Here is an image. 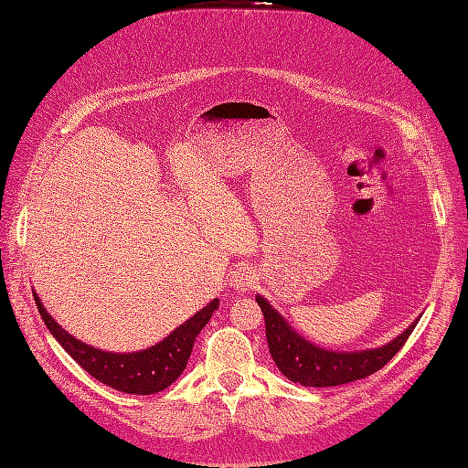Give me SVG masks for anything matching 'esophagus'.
Here are the masks:
<instances>
[{
  "mask_svg": "<svg viewBox=\"0 0 468 468\" xmlns=\"http://www.w3.org/2000/svg\"><path fill=\"white\" fill-rule=\"evenodd\" d=\"M258 281V275L256 271H253L251 267H238L236 271H232V277H230V285L234 287L236 292H248L253 285H256Z\"/></svg>",
  "mask_w": 468,
  "mask_h": 468,
  "instance_id": "1",
  "label": "esophagus"
}]
</instances>
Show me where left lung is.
I'll list each match as a JSON object with an SVG mask.
<instances>
[{
    "instance_id": "1",
    "label": "left lung",
    "mask_w": 468,
    "mask_h": 468,
    "mask_svg": "<svg viewBox=\"0 0 468 468\" xmlns=\"http://www.w3.org/2000/svg\"><path fill=\"white\" fill-rule=\"evenodd\" d=\"M256 301L265 318L267 346L277 369L289 380L299 382L303 387L322 388L347 385V382L377 373L402 349L418 324V320H414L399 337L382 347L365 351H328L310 344L299 332H294L261 294H256Z\"/></svg>"
}]
</instances>
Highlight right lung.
Listing matches in <instances>:
<instances>
[{
  "label": "right lung",
  "mask_w": 468,
  "mask_h": 468,
  "mask_svg": "<svg viewBox=\"0 0 468 468\" xmlns=\"http://www.w3.org/2000/svg\"><path fill=\"white\" fill-rule=\"evenodd\" d=\"M40 318L45 320L48 332L56 337L83 371H88L103 385L126 392V394H155L167 388L172 382L186 371L191 357L195 337L205 328L212 313L218 308V299L210 301L199 313L183 322L160 344L133 353H112L83 344L72 334H68L56 322L47 308L42 306L37 292H33Z\"/></svg>",
  "instance_id": "add662e5"
}]
</instances>
